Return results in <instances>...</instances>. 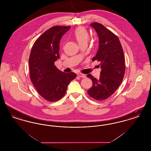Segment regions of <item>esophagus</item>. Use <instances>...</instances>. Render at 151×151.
Returning <instances> with one entry per match:
<instances>
[{
  "mask_svg": "<svg viewBox=\"0 0 151 151\" xmlns=\"http://www.w3.org/2000/svg\"><path fill=\"white\" fill-rule=\"evenodd\" d=\"M78 76L80 77V78H85L86 77V75L83 73H78Z\"/></svg>",
  "mask_w": 151,
  "mask_h": 151,
  "instance_id": "obj_1",
  "label": "esophagus"
}]
</instances>
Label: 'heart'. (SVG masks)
Listing matches in <instances>:
<instances>
[{
  "instance_id": "1",
  "label": "heart",
  "mask_w": 151,
  "mask_h": 151,
  "mask_svg": "<svg viewBox=\"0 0 151 151\" xmlns=\"http://www.w3.org/2000/svg\"><path fill=\"white\" fill-rule=\"evenodd\" d=\"M73 35L80 46L88 43L89 39V35L86 29L83 27H78L75 29Z\"/></svg>"
}]
</instances>
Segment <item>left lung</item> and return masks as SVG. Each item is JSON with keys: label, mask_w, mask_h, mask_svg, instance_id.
I'll use <instances>...</instances> for the list:
<instances>
[{"label": "left lung", "mask_w": 151, "mask_h": 151, "mask_svg": "<svg viewBox=\"0 0 151 151\" xmlns=\"http://www.w3.org/2000/svg\"><path fill=\"white\" fill-rule=\"evenodd\" d=\"M99 38V47L92 60L100 62V76L94 78L87 75L92 80V86L88 94L96 100H105L116 91L122 83L125 72V60L122 45L118 37L99 22L91 24Z\"/></svg>", "instance_id": "obj_1"}]
</instances>
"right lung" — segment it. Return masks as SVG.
Masks as SVG:
<instances>
[{
	"instance_id": "right-lung-1",
	"label": "right lung",
	"mask_w": 151,
	"mask_h": 151,
	"mask_svg": "<svg viewBox=\"0 0 151 151\" xmlns=\"http://www.w3.org/2000/svg\"><path fill=\"white\" fill-rule=\"evenodd\" d=\"M70 26H54L40 36L33 44L29 59L30 78L36 90L46 100L62 99L67 86L76 77L74 72L59 70L54 62L59 58V43Z\"/></svg>"
}]
</instances>
